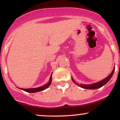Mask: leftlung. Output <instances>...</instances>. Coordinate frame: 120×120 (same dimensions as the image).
<instances>
[{
  "label": "left lung",
  "instance_id": "obj_1",
  "mask_svg": "<svg viewBox=\"0 0 120 120\" xmlns=\"http://www.w3.org/2000/svg\"><path fill=\"white\" fill-rule=\"evenodd\" d=\"M115 71V68L113 69L111 73H110L109 76L108 77H106L105 79H103L101 80V81L98 82L94 83H92V84H90V85H82V84H79V83H76V82H75L74 80L73 79V78H71L72 81H73L74 82L75 84L78 85V86H79L80 87H81V88H85V89H89V90H93V89H97V88H101V87H102L106 84V83L108 82V81L110 80V79L112 78L113 74L114 73Z\"/></svg>",
  "mask_w": 120,
  "mask_h": 120
}]
</instances>
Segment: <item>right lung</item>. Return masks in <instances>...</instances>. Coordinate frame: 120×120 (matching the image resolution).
<instances>
[{
    "label": "right lung",
    "instance_id": "right-lung-1",
    "mask_svg": "<svg viewBox=\"0 0 120 120\" xmlns=\"http://www.w3.org/2000/svg\"><path fill=\"white\" fill-rule=\"evenodd\" d=\"M52 73L51 75L50 80H49V82L47 84H46L44 86L39 87H37V88H19V89L22 90L23 91H24L27 92H29V93H35V92H40V91H42L43 90L46 89L47 87H49L50 86V85L51 84V82H52Z\"/></svg>",
    "mask_w": 120,
    "mask_h": 120
}]
</instances>
